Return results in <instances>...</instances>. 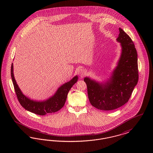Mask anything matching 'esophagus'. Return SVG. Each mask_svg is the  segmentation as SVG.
Wrapping results in <instances>:
<instances>
[{
    "label": "esophagus",
    "mask_w": 153,
    "mask_h": 153,
    "mask_svg": "<svg viewBox=\"0 0 153 153\" xmlns=\"http://www.w3.org/2000/svg\"><path fill=\"white\" fill-rule=\"evenodd\" d=\"M78 73L81 77H83L86 74V71L84 69H80L78 71Z\"/></svg>",
    "instance_id": "obj_1"
}]
</instances>
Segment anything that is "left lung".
Masks as SVG:
<instances>
[{"mask_svg":"<svg viewBox=\"0 0 153 153\" xmlns=\"http://www.w3.org/2000/svg\"><path fill=\"white\" fill-rule=\"evenodd\" d=\"M117 41L120 43L122 53L117 65L108 80L100 83L89 77L87 84L89 100L95 108L103 111L117 109L131 97L138 81V55L131 38L119 28Z\"/></svg>","mask_w":153,"mask_h":153,"instance_id":"obj_1","label":"left lung"}]
</instances>
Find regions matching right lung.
<instances>
[{"label": "right lung", "mask_w": 153, "mask_h": 153, "mask_svg": "<svg viewBox=\"0 0 153 153\" xmlns=\"http://www.w3.org/2000/svg\"><path fill=\"white\" fill-rule=\"evenodd\" d=\"M11 76L15 92L21 105L25 109L39 115H45L49 113L56 112L62 108L65 104L69 91L78 80V76H76L72 80L59 88L56 94L51 97L43 102H37L30 99L22 94L15 80L13 64L11 67Z\"/></svg>", "instance_id": "right-lung-1"}]
</instances>
